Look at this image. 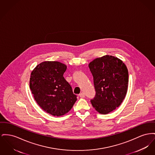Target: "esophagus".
I'll return each instance as SVG.
<instances>
[{"label":"esophagus","instance_id":"1","mask_svg":"<svg viewBox=\"0 0 155 155\" xmlns=\"http://www.w3.org/2000/svg\"><path fill=\"white\" fill-rule=\"evenodd\" d=\"M79 96L81 97V98H84L85 97V94L84 92H81L79 94Z\"/></svg>","mask_w":155,"mask_h":155}]
</instances>
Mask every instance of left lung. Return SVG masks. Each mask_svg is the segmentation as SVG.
Masks as SVG:
<instances>
[{
	"mask_svg": "<svg viewBox=\"0 0 155 155\" xmlns=\"http://www.w3.org/2000/svg\"><path fill=\"white\" fill-rule=\"evenodd\" d=\"M96 91L92 107L101 114L115 110L124 100L128 87V71L122 60L106 55L88 65Z\"/></svg>",
	"mask_w": 155,
	"mask_h": 155,
	"instance_id": "obj_1",
	"label": "left lung"
}]
</instances>
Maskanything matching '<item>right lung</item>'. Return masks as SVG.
I'll return each mask as SVG.
<instances>
[{"mask_svg": "<svg viewBox=\"0 0 155 155\" xmlns=\"http://www.w3.org/2000/svg\"><path fill=\"white\" fill-rule=\"evenodd\" d=\"M67 65L58 61L37 65L30 78V88L38 105L46 112L60 117L68 112L77 100L63 77Z\"/></svg>", "mask_w": 155, "mask_h": 155, "instance_id": "add662e5", "label": "right lung"}]
</instances>
